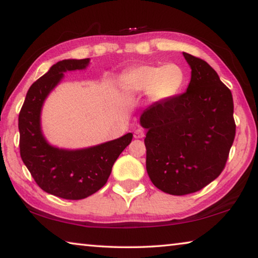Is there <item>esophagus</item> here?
Returning a JSON list of instances; mask_svg holds the SVG:
<instances>
[{
  "instance_id": "34e87169",
  "label": "esophagus",
  "mask_w": 258,
  "mask_h": 258,
  "mask_svg": "<svg viewBox=\"0 0 258 258\" xmlns=\"http://www.w3.org/2000/svg\"><path fill=\"white\" fill-rule=\"evenodd\" d=\"M134 138H135V139H142V138H145V132H143V131H142L141 128H138V130L134 132Z\"/></svg>"
}]
</instances>
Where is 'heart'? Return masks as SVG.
<instances>
[{"instance_id":"heart-1","label":"heart","mask_w":258,"mask_h":258,"mask_svg":"<svg viewBox=\"0 0 258 258\" xmlns=\"http://www.w3.org/2000/svg\"><path fill=\"white\" fill-rule=\"evenodd\" d=\"M184 83V72L176 63L164 66L140 64L128 69L119 78L123 93L133 97L147 92L152 102L166 101L175 97Z\"/></svg>"}]
</instances>
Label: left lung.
I'll return each mask as SVG.
<instances>
[{
    "mask_svg": "<svg viewBox=\"0 0 258 258\" xmlns=\"http://www.w3.org/2000/svg\"><path fill=\"white\" fill-rule=\"evenodd\" d=\"M191 67L184 93L156 102L140 117L147 128V172L166 194L202 190L225 167L235 137L232 93L206 61L183 52Z\"/></svg>",
    "mask_w": 258,
    "mask_h": 258,
    "instance_id": "left-lung-1",
    "label": "left lung"
}]
</instances>
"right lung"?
<instances>
[{"mask_svg":"<svg viewBox=\"0 0 258 258\" xmlns=\"http://www.w3.org/2000/svg\"><path fill=\"white\" fill-rule=\"evenodd\" d=\"M90 59H68L56 62L33 83L26 94L18 118L20 156L42 190L59 198L84 199L106 184L112 165L132 141L133 134L81 150L50 146L41 131V109L63 73L84 69Z\"/></svg>","mask_w":258,"mask_h":258,"instance_id":"add662e5","label":"right lung"}]
</instances>
